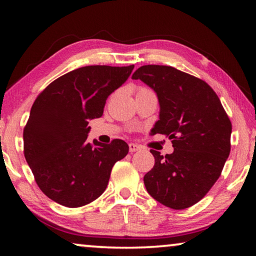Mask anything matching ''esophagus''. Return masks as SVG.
Listing matches in <instances>:
<instances>
[{"instance_id":"esophagus-1","label":"esophagus","mask_w":256,"mask_h":256,"mask_svg":"<svg viewBox=\"0 0 256 256\" xmlns=\"http://www.w3.org/2000/svg\"><path fill=\"white\" fill-rule=\"evenodd\" d=\"M128 149H130V152H136V151L141 150V146H138L136 144H130Z\"/></svg>"}]
</instances>
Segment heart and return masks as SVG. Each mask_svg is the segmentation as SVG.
Wrapping results in <instances>:
<instances>
[{"mask_svg": "<svg viewBox=\"0 0 256 256\" xmlns=\"http://www.w3.org/2000/svg\"><path fill=\"white\" fill-rule=\"evenodd\" d=\"M141 89H144V88H141Z\"/></svg>", "mask_w": 256, "mask_h": 256, "instance_id": "b5f03b06", "label": "heart"}]
</instances>
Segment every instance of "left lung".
Wrapping results in <instances>:
<instances>
[{"label":"left lung","mask_w":256,"mask_h":256,"mask_svg":"<svg viewBox=\"0 0 256 256\" xmlns=\"http://www.w3.org/2000/svg\"><path fill=\"white\" fill-rule=\"evenodd\" d=\"M158 96L154 133L172 140L174 152L150 150L154 166L144 182L154 200L183 210L206 196L230 152L232 122L214 89L198 78L167 66H144L133 73Z\"/></svg>","instance_id":"obj_1"}]
</instances>
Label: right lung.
I'll return each mask as SVG.
<instances>
[{
	"mask_svg": "<svg viewBox=\"0 0 256 256\" xmlns=\"http://www.w3.org/2000/svg\"><path fill=\"white\" fill-rule=\"evenodd\" d=\"M134 66H89L58 78L38 94L24 128V154L34 180L50 200L79 208L106 190L112 168L128 152L125 141H86L88 120L100 118L106 99Z\"/></svg>",
	"mask_w": 256,
	"mask_h": 256,
	"instance_id": "add662e5",
	"label": "right lung"
}]
</instances>
